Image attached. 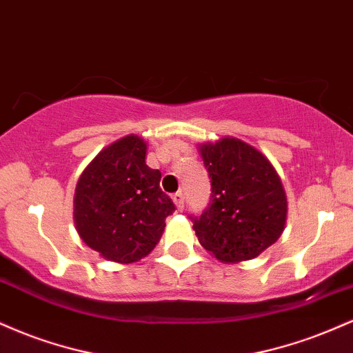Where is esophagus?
<instances>
[{
    "label": "esophagus",
    "mask_w": 353,
    "mask_h": 353,
    "mask_svg": "<svg viewBox=\"0 0 353 353\" xmlns=\"http://www.w3.org/2000/svg\"><path fill=\"white\" fill-rule=\"evenodd\" d=\"M172 202L174 204H176V208H177V210H184V205H185V199H184V194L181 192H176L172 196Z\"/></svg>",
    "instance_id": "obj_1"
}]
</instances>
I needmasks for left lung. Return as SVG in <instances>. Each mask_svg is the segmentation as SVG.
Returning <instances> with one entry per match:
<instances>
[{"mask_svg": "<svg viewBox=\"0 0 353 353\" xmlns=\"http://www.w3.org/2000/svg\"><path fill=\"white\" fill-rule=\"evenodd\" d=\"M210 177V204L194 230L224 264L250 261L275 244L287 221V196L264 152L237 137L197 145Z\"/></svg>", "mask_w": 353, "mask_h": 353, "instance_id": "obj_1", "label": "left lung"}]
</instances>
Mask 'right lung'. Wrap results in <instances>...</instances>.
<instances>
[{
    "instance_id": "add662e5",
    "label": "right lung",
    "mask_w": 353,
    "mask_h": 353,
    "mask_svg": "<svg viewBox=\"0 0 353 353\" xmlns=\"http://www.w3.org/2000/svg\"><path fill=\"white\" fill-rule=\"evenodd\" d=\"M148 143L129 134L106 145L81 172L74 190V224L89 249L106 261L132 264L161 241L176 210L161 190L159 169L145 164Z\"/></svg>"
}]
</instances>
